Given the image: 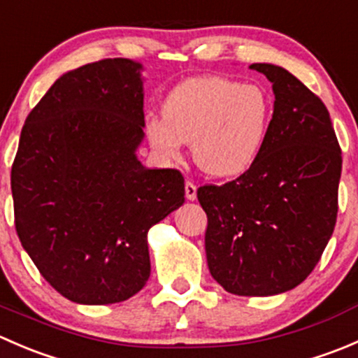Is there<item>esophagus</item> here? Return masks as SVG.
<instances>
[{
	"instance_id": "esophagus-1",
	"label": "esophagus",
	"mask_w": 358,
	"mask_h": 358,
	"mask_svg": "<svg viewBox=\"0 0 358 358\" xmlns=\"http://www.w3.org/2000/svg\"><path fill=\"white\" fill-rule=\"evenodd\" d=\"M185 197L189 201H196V197H197V187H196V183L190 182V180H187L185 182Z\"/></svg>"
}]
</instances>
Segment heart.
Here are the masks:
<instances>
[{"instance_id": "1", "label": "heart", "mask_w": 358, "mask_h": 358, "mask_svg": "<svg viewBox=\"0 0 358 358\" xmlns=\"http://www.w3.org/2000/svg\"><path fill=\"white\" fill-rule=\"evenodd\" d=\"M162 115L149 119L145 128L157 152L175 157L182 143H190L194 162L206 175L234 176L262 152L272 103L259 86L208 76L176 86Z\"/></svg>"}]
</instances>
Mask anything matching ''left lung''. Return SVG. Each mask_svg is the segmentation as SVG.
I'll return each instance as SVG.
<instances>
[{"label": "left lung", "instance_id": "left-lung-1", "mask_svg": "<svg viewBox=\"0 0 358 358\" xmlns=\"http://www.w3.org/2000/svg\"><path fill=\"white\" fill-rule=\"evenodd\" d=\"M251 69L275 95L265 145L243 175L199 187L197 199L213 279L232 294L272 296L301 284L329 243L343 159L315 93L279 66Z\"/></svg>", "mask_w": 358, "mask_h": 358}]
</instances>
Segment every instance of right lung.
<instances>
[{
  "label": "right lung",
  "mask_w": 358,
  "mask_h": 358,
  "mask_svg": "<svg viewBox=\"0 0 358 358\" xmlns=\"http://www.w3.org/2000/svg\"><path fill=\"white\" fill-rule=\"evenodd\" d=\"M142 66L103 59L67 72L29 112L12 164L15 229L46 282L83 305L136 294L147 232L185 202L178 169H149Z\"/></svg>",
  "instance_id": "obj_1"
}]
</instances>
